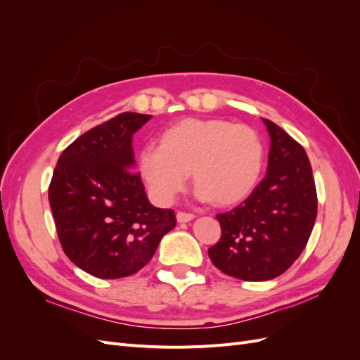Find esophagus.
Returning a JSON list of instances; mask_svg holds the SVG:
<instances>
[{
  "label": "esophagus",
  "mask_w": 360,
  "mask_h": 360,
  "mask_svg": "<svg viewBox=\"0 0 360 360\" xmlns=\"http://www.w3.org/2000/svg\"><path fill=\"white\" fill-rule=\"evenodd\" d=\"M195 217V214L192 213H186V212H177V222L184 224V222H189Z\"/></svg>",
  "instance_id": "obj_1"
}]
</instances>
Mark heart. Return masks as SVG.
<instances>
[{
    "label": "heart",
    "mask_w": 360,
    "mask_h": 360,
    "mask_svg": "<svg viewBox=\"0 0 360 360\" xmlns=\"http://www.w3.org/2000/svg\"><path fill=\"white\" fill-rule=\"evenodd\" d=\"M264 146L254 129L222 118H184L139 151L138 169L158 202L171 204L189 172L201 201L240 202L257 186Z\"/></svg>",
    "instance_id": "1"
}]
</instances>
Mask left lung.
<instances>
[{
    "label": "left lung",
    "instance_id": "8db88e82",
    "mask_svg": "<svg viewBox=\"0 0 360 360\" xmlns=\"http://www.w3.org/2000/svg\"><path fill=\"white\" fill-rule=\"evenodd\" d=\"M270 136L266 177L236 209L216 214L221 240L212 263L242 281H269L299 258L317 217V192L307 151L263 118Z\"/></svg>",
    "mask_w": 360,
    "mask_h": 360
}]
</instances>
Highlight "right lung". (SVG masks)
<instances>
[{
    "label": "right lung",
    "instance_id": "1",
    "mask_svg": "<svg viewBox=\"0 0 360 360\" xmlns=\"http://www.w3.org/2000/svg\"><path fill=\"white\" fill-rule=\"evenodd\" d=\"M151 115L123 112L90 129L63 151L49 204L63 250L102 279L136 274L176 226L171 209L147 198L135 172L132 138Z\"/></svg>",
    "mask_w": 360,
    "mask_h": 360
}]
</instances>
